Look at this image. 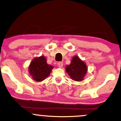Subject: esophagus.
I'll use <instances>...</instances> for the list:
<instances>
[{"label":"esophagus","instance_id":"obj_1","mask_svg":"<svg viewBox=\"0 0 121 121\" xmlns=\"http://www.w3.org/2000/svg\"><path fill=\"white\" fill-rule=\"evenodd\" d=\"M57 64H58V66L59 67H60V68H61V67H63V62H59L57 63Z\"/></svg>","mask_w":121,"mask_h":121}]
</instances>
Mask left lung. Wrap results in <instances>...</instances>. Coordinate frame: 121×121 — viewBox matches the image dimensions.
Returning a JSON list of instances; mask_svg holds the SVG:
<instances>
[{
  "label": "left lung",
  "mask_w": 121,
  "mask_h": 121,
  "mask_svg": "<svg viewBox=\"0 0 121 121\" xmlns=\"http://www.w3.org/2000/svg\"><path fill=\"white\" fill-rule=\"evenodd\" d=\"M65 70L72 79L80 81L83 80L87 73V67L79 57L74 56L72 58L70 64L67 66Z\"/></svg>",
  "instance_id": "1"
}]
</instances>
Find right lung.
Here are the masks:
<instances>
[{"label": "right lung", "mask_w": 121, "mask_h": 121, "mask_svg": "<svg viewBox=\"0 0 121 121\" xmlns=\"http://www.w3.org/2000/svg\"><path fill=\"white\" fill-rule=\"evenodd\" d=\"M53 67L47 64L44 56L34 59L29 67V73L33 78L37 82L43 81L49 76Z\"/></svg>", "instance_id": "obj_1"}]
</instances>
